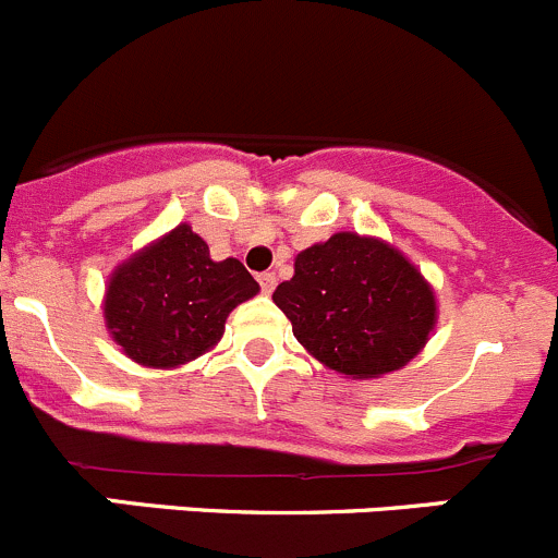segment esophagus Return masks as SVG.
I'll return each mask as SVG.
<instances>
[{
  "mask_svg": "<svg viewBox=\"0 0 558 558\" xmlns=\"http://www.w3.org/2000/svg\"><path fill=\"white\" fill-rule=\"evenodd\" d=\"M259 288H263V293H274L276 288V276L270 274V270H265V274H259Z\"/></svg>",
  "mask_w": 558,
  "mask_h": 558,
  "instance_id": "esophagus-1",
  "label": "esophagus"
}]
</instances>
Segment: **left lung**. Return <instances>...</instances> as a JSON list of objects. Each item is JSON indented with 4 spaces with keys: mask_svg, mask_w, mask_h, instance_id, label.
<instances>
[{
    "mask_svg": "<svg viewBox=\"0 0 558 558\" xmlns=\"http://www.w3.org/2000/svg\"><path fill=\"white\" fill-rule=\"evenodd\" d=\"M274 304L312 359L353 380L405 367L438 323L435 290L422 270L397 246L359 232L304 248Z\"/></svg>",
    "mask_w": 558,
    "mask_h": 558,
    "instance_id": "left-lung-1",
    "label": "left lung"
}]
</instances>
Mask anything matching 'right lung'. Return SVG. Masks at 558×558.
I'll return each instance as SVG.
<instances>
[{"label": "right lung", "instance_id": "obj_1", "mask_svg": "<svg viewBox=\"0 0 558 558\" xmlns=\"http://www.w3.org/2000/svg\"><path fill=\"white\" fill-rule=\"evenodd\" d=\"M257 293L241 259H210L208 243L183 221L111 270L106 331L131 362L174 369L214 350L230 312Z\"/></svg>", "mask_w": 558, "mask_h": 558}]
</instances>
